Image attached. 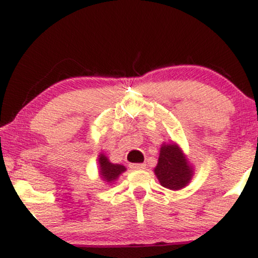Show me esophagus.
I'll return each mask as SVG.
<instances>
[{
    "label": "esophagus",
    "mask_w": 258,
    "mask_h": 258,
    "mask_svg": "<svg viewBox=\"0 0 258 258\" xmlns=\"http://www.w3.org/2000/svg\"><path fill=\"white\" fill-rule=\"evenodd\" d=\"M147 165L146 164H132L130 165V167L132 168V170H143V168H146Z\"/></svg>",
    "instance_id": "34e87169"
}]
</instances>
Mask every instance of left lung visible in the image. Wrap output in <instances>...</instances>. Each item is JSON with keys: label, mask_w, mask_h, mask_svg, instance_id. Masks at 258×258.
<instances>
[{"label": "left lung", "mask_w": 258, "mask_h": 258, "mask_svg": "<svg viewBox=\"0 0 258 258\" xmlns=\"http://www.w3.org/2000/svg\"><path fill=\"white\" fill-rule=\"evenodd\" d=\"M155 174L162 186L178 190L185 186L191 178V167L176 144H164L160 149Z\"/></svg>", "instance_id": "8db88e82"}]
</instances>
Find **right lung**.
I'll return each instance as SVG.
<instances>
[{
    "mask_svg": "<svg viewBox=\"0 0 258 258\" xmlns=\"http://www.w3.org/2000/svg\"><path fill=\"white\" fill-rule=\"evenodd\" d=\"M99 166H100V174L102 178L105 179L106 182H112L120 176L123 171H126L125 166L117 164H111L106 156L100 154L99 155Z\"/></svg>",
    "mask_w": 258,
    "mask_h": 258,
    "instance_id": "1",
    "label": "right lung"
}]
</instances>
